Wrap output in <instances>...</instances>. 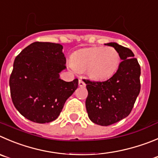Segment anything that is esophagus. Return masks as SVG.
Instances as JSON below:
<instances>
[{
    "instance_id": "esophagus-1",
    "label": "esophagus",
    "mask_w": 158,
    "mask_h": 158,
    "mask_svg": "<svg viewBox=\"0 0 158 158\" xmlns=\"http://www.w3.org/2000/svg\"><path fill=\"white\" fill-rule=\"evenodd\" d=\"M78 85H79V86L80 87H85V83L82 80H79V81H78Z\"/></svg>"
}]
</instances>
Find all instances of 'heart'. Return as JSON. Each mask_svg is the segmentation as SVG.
<instances>
[{"mask_svg": "<svg viewBox=\"0 0 158 158\" xmlns=\"http://www.w3.org/2000/svg\"><path fill=\"white\" fill-rule=\"evenodd\" d=\"M119 64L120 55L115 48L92 46L73 52L69 66L77 72H86L91 80L103 81L115 74Z\"/></svg>", "mask_w": 158, "mask_h": 158, "instance_id": "b5f03b06", "label": "heart"}]
</instances>
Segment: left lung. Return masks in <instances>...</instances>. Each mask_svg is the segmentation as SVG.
<instances>
[{
	"instance_id": "1",
	"label": "left lung",
	"mask_w": 158,
	"mask_h": 158,
	"mask_svg": "<svg viewBox=\"0 0 158 158\" xmlns=\"http://www.w3.org/2000/svg\"><path fill=\"white\" fill-rule=\"evenodd\" d=\"M118 52L122 62L115 74L102 82L84 80L88 95L85 102L90 120L97 125H112L128 116L140 91V67L128 48L106 43Z\"/></svg>"
}]
</instances>
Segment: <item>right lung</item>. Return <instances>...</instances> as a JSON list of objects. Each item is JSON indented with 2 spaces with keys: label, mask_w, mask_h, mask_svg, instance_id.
I'll return each instance as SVG.
<instances>
[{
  "label": "right lung",
  "mask_w": 158,
  "mask_h": 158,
  "mask_svg": "<svg viewBox=\"0 0 158 158\" xmlns=\"http://www.w3.org/2000/svg\"><path fill=\"white\" fill-rule=\"evenodd\" d=\"M65 64L59 43L35 42L17 56L9 85L13 104L25 118L37 123L58 118L78 87L77 78L67 82L60 77Z\"/></svg>",
  "instance_id": "1"
}]
</instances>
